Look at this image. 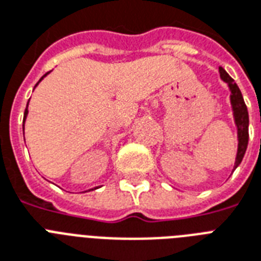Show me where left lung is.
<instances>
[{"instance_id": "left-lung-1", "label": "left lung", "mask_w": 261, "mask_h": 261, "mask_svg": "<svg viewBox=\"0 0 261 261\" xmlns=\"http://www.w3.org/2000/svg\"><path fill=\"white\" fill-rule=\"evenodd\" d=\"M219 74H221V79L229 85V89L231 92L230 102L231 107H233L236 126H237V134H239V150H237V157H236L234 163L236 169L241 164V161L244 159V154L247 151L248 139H249V131H248V127H249V116H248L247 106H245V101H244L241 90L237 87V84L234 83V80L227 74L223 67H219Z\"/></svg>"}]
</instances>
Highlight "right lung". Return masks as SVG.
I'll list each match as a JSON object with an SVG mask.
<instances>
[{"instance_id": "add662e5", "label": "right lung", "mask_w": 261, "mask_h": 261, "mask_svg": "<svg viewBox=\"0 0 261 261\" xmlns=\"http://www.w3.org/2000/svg\"><path fill=\"white\" fill-rule=\"evenodd\" d=\"M43 77H46V74L43 75ZM43 77L40 80H43ZM27 114H28V104H27V108H25V112H24V122H25V118H27Z\"/></svg>"}]
</instances>
